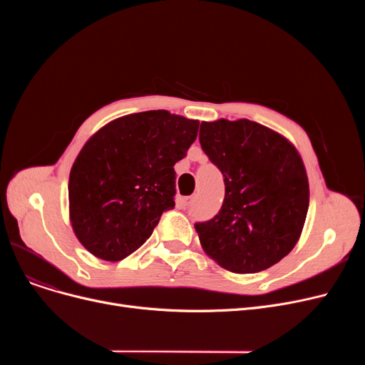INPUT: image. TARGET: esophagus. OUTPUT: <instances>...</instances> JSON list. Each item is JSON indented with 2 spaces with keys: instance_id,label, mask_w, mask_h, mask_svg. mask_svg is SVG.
I'll list each match as a JSON object with an SVG mask.
<instances>
[{
  "instance_id": "1",
  "label": "esophagus",
  "mask_w": 365,
  "mask_h": 365,
  "mask_svg": "<svg viewBox=\"0 0 365 365\" xmlns=\"http://www.w3.org/2000/svg\"><path fill=\"white\" fill-rule=\"evenodd\" d=\"M194 200H195V197H185V198H182V205L187 207L194 202Z\"/></svg>"
}]
</instances>
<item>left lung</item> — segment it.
I'll return each mask as SVG.
<instances>
[{
  "mask_svg": "<svg viewBox=\"0 0 365 365\" xmlns=\"http://www.w3.org/2000/svg\"><path fill=\"white\" fill-rule=\"evenodd\" d=\"M200 143L222 171L225 200L195 223L205 255L235 274H256L297 244L309 207V182L296 146L250 120L201 123Z\"/></svg>",
  "mask_w": 365,
  "mask_h": 365,
  "instance_id": "left-lung-1",
  "label": "left lung"
}]
</instances>
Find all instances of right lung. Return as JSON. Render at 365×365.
Masks as SVG:
<instances>
[{
	"mask_svg": "<svg viewBox=\"0 0 365 365\" xmlns=\"http://www.w3.org/2000/svg\"><path fill=\"white\" fill-rule=\"evenodd\" d=\"M198 124L146 110L108 123L86 142L69 175V219L93 256L123 260L175 207V164L197 139Z\"/></svg>",
	"mask_w": 365,
	"mask_h": 365,
	"instance_id": "add662e5",
	"label": "right lung"
}]
</instances>
